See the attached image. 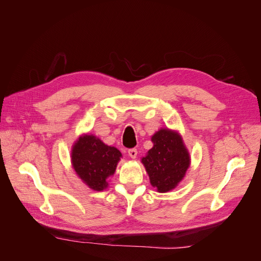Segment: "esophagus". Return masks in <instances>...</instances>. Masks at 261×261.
I'll use <instances>...</instances> for the list:
<instances>
[{
    "mask_svg": "<svg viewBox=\"0 0 261 261\" xmlns=\"http://www.w3.org/2000/svg\"><path fill=\"white\" fill-rule=\"evenodd\" d=\"M137 153H138L137 149H135V148L128 150V155L132 158V159H135V158L137 156Z\"/></svg>",
    "mask_w": 261,
    "mask_h": 261,
    "instance_id": "1",
    "label": "esophagus"
}]
</instances>
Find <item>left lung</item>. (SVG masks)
<instances>
[{
    "instance_id": "1",
    "label": "left lung",
    "mask_w": 261,
    "mask_h": 261,
    "mask_svg": "<svg viewBox=\"0 0 261 261\" xmlns=\"http://www.w3.org/2000/svg\"><path fill=\"white\" fill-rule=\"evenodd\" d=\"M153 147L141 159L150 183L159 193L174 189L184 178L191 156L177 132L161 128L151 137Z\"/></svg>"
}]
</instances>
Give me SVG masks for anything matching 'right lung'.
Returning a JSON list of instances; mask_svg holds the SVG:
<instances>
[{"label":"right lung","instance_id":"obj_1","mask_svg":"<svg viewBox=\"0 0 261 261\" xmlns=\"http://www.w3.org/2000/svg\"><path fill=\"white\" fill-rule=\"evenodd\" d=\"M122 153L93 135L85 134L76 140L70 152L76 174L93 191L108 187V178L114 174Z\"/></svg>","mask_w":261,"mask_h":261}]
</instances>
